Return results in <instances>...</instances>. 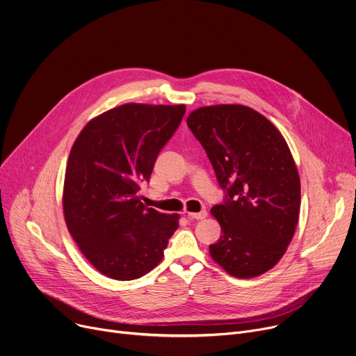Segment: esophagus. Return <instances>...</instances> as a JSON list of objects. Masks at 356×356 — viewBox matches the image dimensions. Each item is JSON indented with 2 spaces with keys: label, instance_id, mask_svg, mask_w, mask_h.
Returning a JSON list of instances; mask_svg holds the SVG:
<instances>
[{
  "label": "esophagus",
  "instance_id": "esophagus-1",
  "mask_svg": "<svg viewBox=\"0 0 356 356\" xmlns=\"http://www.w3.org/2000/svg\"><path fill=\"white\" fill-rule=\"evenodd\" d=\"M187 217L191 218V220H202V218L207 217V211L202 210L200 213H187Z\"/></svg>",
  "mask_w": 356,
  "mask_h": 356
}]
</instances>
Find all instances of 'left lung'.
I'll use <instances>...</instances> for the list:
<instances>
[{
	"label": "left lung",
	"mask_w": 356,
	"mask_h": 356,
	"mask_svg": "<svg viewBox=\"0 0 356 356\" xmlns=\"http://www.w3.org/2000/svg\"><path fill=\"white\" fill-rule=\"evenodd\" d=\"M187 125L227 193L211 209L221 225L211 258L234 277L264 275L282 259L298 222L300 177L287 142L268 118L239 104L197 108Z\"/></svg>",
	"instance_id": "left-lung-1"
}]
</instances>
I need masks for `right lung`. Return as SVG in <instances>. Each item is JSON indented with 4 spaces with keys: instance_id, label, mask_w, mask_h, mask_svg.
Instances as JSON below:
<instances>
[{
    "instance_id": "right-lung-1",
    "label": "right lung",
    "mask_w": 356,
    "mask_h": 356,
    "mask_svg": "<svg viewBox=\"0 0 356 356\" xmlns=\"http://www.w3.org/2000/svg\"><path fill=\"white\" fill-rule=\"evenodd\" d=\"M184 113V104H124L92 118L72 146L65 221L86 259L107 277L134 280L149 273L179 227V214L143 206L139 186Z\"/></svg>"
}]
</instances>
